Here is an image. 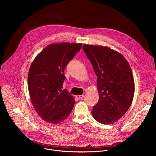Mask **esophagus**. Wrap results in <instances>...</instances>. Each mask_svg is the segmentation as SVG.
Returning a JSON list of instances; mask_svg holds the SVG:
<instances>
[{
    "mask_svg": "<svg viewBox=\"0 0 156 156\" xmlns=\"http://www.w3.org/2000/svg\"><path fill=\"white\" fill-rule=\"evenodd\" d=\"M84 97V95H77L76 96V97L78 98V99H79V100H81V99H82V98Z\"/></svg>",
    "mask_w": 156,
    "mask_h": 156,
    "instance_id": "1",
    "label": "esophagus"
}]
</instances>
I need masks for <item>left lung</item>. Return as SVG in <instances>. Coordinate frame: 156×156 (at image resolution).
Returning <instances> with one entry per match:
<instances>
[{"label": "left lung", "instance_id": "obj_1", "mask_svg": "<svg viewBox=\"0 0 156 156\" xmlns=\"http://www.w3.org/2000/svg\"><path fill=\"white\" fill-rule=\"evenodd\" d=\"M83 49L97 75L99 100L92 115L101 124H113L128 111L133 99L131 67L122 55L108 47L84 44Z\"/></svg>", "mask_w": 156, "mask_h": 156}]
</instances>
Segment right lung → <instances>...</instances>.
<instances>
[{
	"label": "right lung",
	"mask_w": 156,
	"mask_h": 156,
	"mask_svg": "<svg viewBox=\"0 0 156 156\" xmlns=\"http://www.w3.org/2000/svg\"><path fill=\"white\" fill-rule=\"evenodd\" d=\"M82 45L51 44L39 53L31 64L27 77L30 101L38 115L49 124L62 122L73 108V96L67 89H62L66 79L64 72Z\"/></svg>",
	"instance_id": "right-lung-1"
}]
</instances>
